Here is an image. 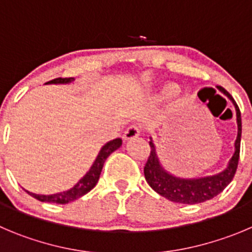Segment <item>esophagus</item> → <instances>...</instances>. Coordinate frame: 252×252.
<instances>
[{
  "label": "esophagus",
  "instance_id": "34e87169",
  "mask_svg": "<svg viewBox=\"0 0 252 252\" xmlns=\"http://www.w3.org/2000/svg\"><path fill=\"white\" fill-rule=\"evenodd\" d=\"M140 130H142V129H140L139 126H129V128L126 130V133H124L123 139L124 140H130V139H134V138L139 137Z\"/></svg>",
  "mask_w": 252,
  "mask_h": 252
}]
</instances>
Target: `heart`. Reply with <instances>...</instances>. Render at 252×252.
<instances>
[{
    "label": "heart",
    "instance_id": "obj_1",
    "mask_svg": "<svg viewBox=\"0 0 252 252\" xmlns=\"http://www.w3.org/2000/svg\"><path fill=\"white\" fill-rule=\"evenodd\" d=\"M174 91V87L173 86H165L163 88V92H161V93L164 94V95H165V94H169V93H171V92Z\"/></svg>",
    "mask_w": 252,
    "mask_h": 252
}]
</instances>
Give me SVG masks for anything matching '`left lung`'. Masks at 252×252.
Instances as JSON below:
<instances>
[{
    "label": "left lung",
    "instance_id": "1",
    "mask_svg": "<svg viewBox=\"0 0 252 252\" xmlns=\"http://www.w3.org/2000/svg\"><path fill=\"white\" fill-rule=\"evenodd\" d=\"M218 89L221 93H224L232 102L235 110H236L237 122V137L236 140H235V153L229 160L227 166L221 173L211 176H205V178H197V179H183V178L171 175L170 173H168L161 166L153 140L149 142L150 155L144 166L145 180L154 191H157L161 196L166 197L168 200L174 201V203L192 205V204H199L210 200L214 196L220 194L234 179L240 158L241 113H240L236 102L231 97V94L220 86H218Z\"/></svg>",
    "mask_w": 252,
    "mask_h": 252
}]
</instances>
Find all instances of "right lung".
<instances>
[{"label":"right lung","mask_w":252,"mask_h":252,"mask_svg":"<svg viewBox=\"0 0 252 252\" xmlns=\"http://www.w3.org/2000/svg\"><path fill=\"white\" fill-rule=\"evenodd\" d=\"M74 81V78H56L53 81L47 82L46 84H67L72 83ZM122 145V139L121 138H117V139H113L110 142H108L107 144H104L100 149V152L98 153L97 158L94 160L93 165L91 166L88 171H87L86 175L77 183L73 188H70L67 191L57 192V194L52 195H39L34 194V192L26 191L33 196L37 200L42 201V203H55V204H68L70 201H74L77 199H79L81 196L86 195L87 192L91 191L95 185H97L98 180H99L100 173H102L103 165H104V161L107 160V158L112 154L114 150H117L118 148H121Z\"/></svg>","instance_id":"1"}]
</instances>
